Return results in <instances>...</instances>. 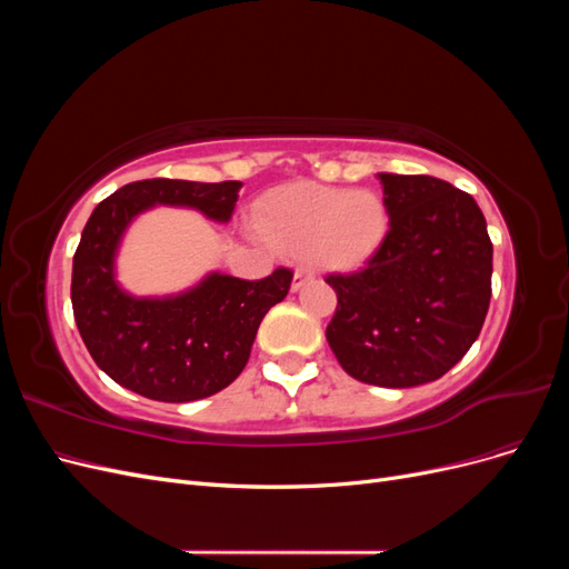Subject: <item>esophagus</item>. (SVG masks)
<instances>
[{
	"label": "esophagus",
	"mask_w": 569,
	"mask_h": 569,
	"mask_svg": "<svg viewBox=\"0 0 569 569\" xmlns=\"http://www.w3.org/2000/svg\"><path fill=\"white\" fill-rule=\"evenodd\" d=\"M313 280V272L311 270H306V268H297V272H295V282H291V289L295 291H299L306 282H311Z\"/></svg>",
	"instance_id": "obj_1"
}]
</instances>
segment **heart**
<instances>
[{"label": "heart", "instance_id": "heart-1", "mask_svg": "<svg viewBox=\"0 0 569 569\" xmlns=\"http://www.w3.org/2000/svg\"><path fill=\"white\" fill-rule=\"evenodd\" d=\"M258 230L272 247L303 253L318 270L368 263L389 232V209L372 189L299 182L274 189L258 209Z\"/></svg>", "mask_w": 569, "mask_h": 569}]
</instances>
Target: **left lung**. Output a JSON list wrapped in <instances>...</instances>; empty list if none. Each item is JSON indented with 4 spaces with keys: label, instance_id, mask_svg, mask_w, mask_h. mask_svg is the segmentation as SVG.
Instances as JSON below:
<instances>
[{
    "label": "left lung",
    "instance_id": "8db88e82",
    "mask_svg": "<svg viewBox=\"0 0 569 569\" xmlns=\"http://www.w3.org/2000/svg\"><path fill=\"white\" fill-rule=\"evenodd\" d=\"M389 232L356 272H332L327 341L353 380L406 389L468 353L491 299L493 247L477 201L429 176L380 173Z\"/></svg>",
    "mask_w": 569,
    "mask_h": 569
}]
</instances>
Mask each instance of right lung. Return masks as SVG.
<instances>
[{
    "label": "right lung",
    "mask_w": 569,
    "mask_h": 569,
    "mask_svg": "<svg viewBox=\"0 0 569 569\" xmlns=\"http://www.w3.org/2000/svg\"><path fill=\"white\" fill-rule=\"evenodd\" d=\"M242 182L153 178L120 187L92 211L73 256L71 301L80 337L113 382L153 401L187 403L218 393L244 370L258 325L295 272L263 280L211 272L178 297L137 299L116 282L120 237L151 206H187L216 222L232 218Z\"/></svg>",
    "instance_id": "add662e5"
}]
</instances>
